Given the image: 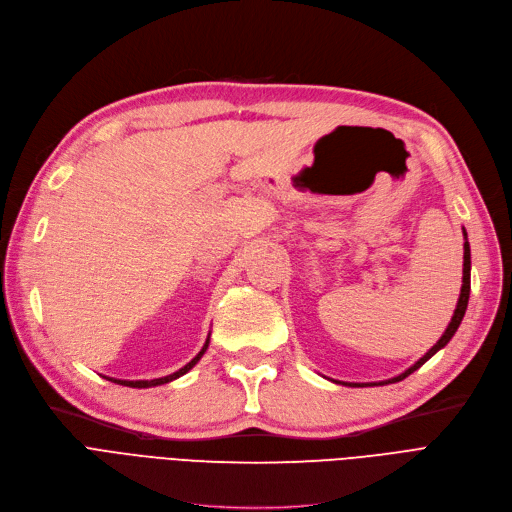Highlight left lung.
Wrapping results in <instances>:
<instances>
[{"mask_svg": "<svg viewBox=\"0 0 512 512\" xmlns=\"http://www.w3.org/2000/svg\"><path fill=\"white\" fill-rule=\"evenodd\" d=\"M464 237H466V231H464ZM468 298H470V243H468V239H466V241H464V277H462V290H460V298H457V307H455V311H453L451 322H449L447 330L443 332V337H440V339L436 341V345H432V347L426 351L424 358H419L411 368L404 370V373H400L398 377L385 379V381H379V383H370V385H387V383L402 381L404 377H409L411 373H415V370H417L421 364H426V362L436 354L438 349H443V347L451 341V337L457 332V328H460V324H462V320H464V313H466V307H468ZM345 385H347V383H345ZM349 385L364 387V385H358V383H349Z\"/></svg>", "mask_w": 512, "mask_h": 512, "instance_id": "left-lung-1", "label": "left lung"}]
</instances>
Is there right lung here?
I'll use <instances>...</instances> for the list:
<instances>
[{"label":"right lung","instance_id":"obj_1","mask_svg":"<svg viewBox=\"0 0 512 512\" xmlns=\"http://www.w3.org/2000/svg\"><path fill=\"white\" fill-rule=\"evenodd\" d=\"M207 347H209V337H207V341H205V345H203V349L199 351V354L192 358L184 368H180V370H175L173 375H167V377H158V379H150V381H146V379H139V381H127V379H112V377H108L110 381H114V383H118V385H127V387H139V390H142V387H154V385H163V383H169V381H173V379H178V377H182V375H186L188 370L195 366L201 358H203V354L207 351Z\"/></svg>","mask_w":512,"mask_h":512}]
</instances>
